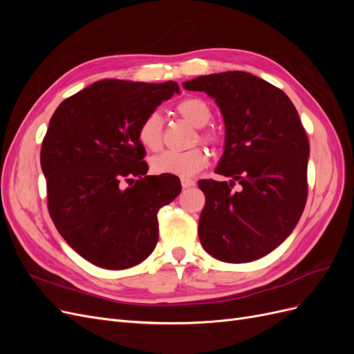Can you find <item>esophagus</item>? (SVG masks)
<instances>
[{
	"label": "esophagus",
	"instance_id": "obj_1",
	"mask_svg": "<svg viewBox=\"0 0 354 354\" xmlns=\"http://www.w3.org/2000/svg\"><path fill=\"white\" fill-rule=\"evenodd\" d=\"M196 183L194 180H190V178H181V186H183V189H190V187H194Z\"/></svg>",
	"mask_w": 354,
	"mask_h": 354
}]
</instances>
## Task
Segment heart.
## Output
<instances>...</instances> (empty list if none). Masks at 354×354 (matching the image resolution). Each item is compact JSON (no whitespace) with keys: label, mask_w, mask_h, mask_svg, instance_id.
I'll list each match as a JSON object with an SVG mask.
<instances>
[{"label":"heart","mask_w":354,"mask_h":354,"mask_svg":"<svg viewBox=\"0 0 354 354\" xmlns=\"http://www.w3.org/2000/svg\"><path fill=\"white\" fill-rule=\"evenodd\" d=\"M176 112L196 128L205 127L211 116V108L207 102L198 97H189L181 100L176 106ZM164 136V121L158 112H151L146 115L140 125L137 128V138L140 145L147 151H159L162 146ZM199 138L202 142L214 143L217 136L212 131H199ZM208 165V153L201 147H194L186 152H162L152 158V169L156 174L177 176V177H192L198 174L201 169Z\"/></svg>","instance_id":"1"}]
</instances>
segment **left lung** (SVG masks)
<instances>
[{
	"mask_svg": "<svg viewBox=\"0 0 354 354\" xmlns=\"http://www.w3.org/2000/svg\"><path fill=\"white\" fill-rule=\"evenodd\" d=\"M216 100L224 120V151L216 173L199 180L207 202L199 239L209 255L250 263L277 248L295 229L307 199L308 140L288 95L252 73L229 71L183 82ZM234 180L243 190L233 192Z\"/></svg>",
	"mask_w": 354,
	"mask_h": 354,
	"instance_id": "1",
	"label": "left lung"
}]
</instances>
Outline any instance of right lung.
I'll return each mask as SVG.
<instances>
[{
  "mask_svg": "<svg viewBox=\"0 0 354 354\" xmlns=\"http://www.w3.org/2000/svg\"><path fill=\"white\" fill-rule=\"evenodd\" d=\"M174 93V81L103 80L51 116L41 149L50 216L71 248L94 266L128 269L155 250L158 211L181 185L176 176H147L137 128Z\"/></svg>",
  "mask_w": 354,
  "mask_h": 354,
  "instance_id": "right-lung-1",
  "label": "right lung"
}]
</instances>
